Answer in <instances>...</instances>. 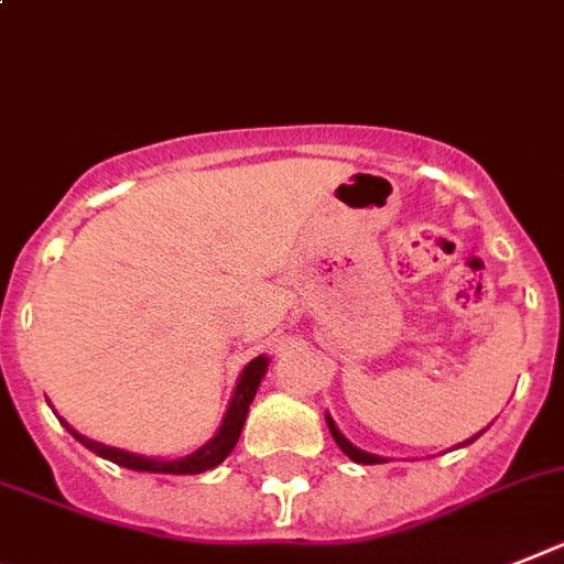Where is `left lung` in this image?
Returning a JSON list of instances; mask_svg holds the SVG:
<instances>
[{
  "mask_svg": "<svg viewBox=\"0 0 564 564\" xmlns=\"http://www.w3.org/2000/svg\"><path fill=\"white\" fill-rule=\"evenodd\" d=\"M325 421H328V430H332V435H334V441H337V446H339V449H343V453L348 455V458L357 460V464H383V458H377V455L362 453V449H357L355 444H348V441L343 438V432H339L337 426H334L332 417H325ZM476 438H478V435H476ZM476 438H469V441H476ZM469 441H467V444H469Z\"/></svg>",
  "mask_w": 564,
  "mask_h": 564,
  "instance_id": "8db88e82",
  "label": "left lung"
}]
</instances>
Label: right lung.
Instances as JSON below:
<instances>
[{"mask_svg": "<svg viewBox=\"0 0 564 564\" xmlns=\"http://www.w3.org/2000/svg\"><path fill=\"white\" fill-rule=\"evenodd\" d=\"M264 371H268V357H256V360L248 362V369L241 371L239 383H236V394H232L230 406H227V415L221 421V430L209 444H204L198 453L187 455V458L178 460H155V458H143V455H132L123 453V449H115V446L97 444V441L86 438L80 432H74L68 423V432H72L74 438L80 441L83 446H88L91 453L100 455V458H109L115 464L126 469H138V473H170V476H198V473H207V469L218 467L227 455L232 453V446L239 441L241 426H245V417H248V409L256 398V389L262 383Z\"/></svg>", "mask_w": 564, "mask_h": 564, "instance_id": "right-lung-1", "label": "right lung"}]
</instances>
